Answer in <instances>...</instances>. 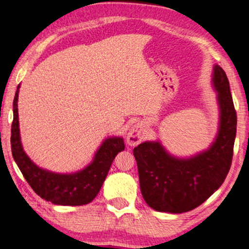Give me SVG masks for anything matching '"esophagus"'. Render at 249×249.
I'll return each instance as SVG.
<instances>
[{
  "label": "esophagus",
  "instance_id": "1",
  "mask_svg": "<svg viewBox=\"0 0 249 249\" xmlns=\"http://www.w3.org/2000/svg\"><path fill=\"white\" fill-rule=\"evenodd\" d=\"M147 125L143 121L137 122L136 124H133L129 130L127 135V142L130 146H137L142 142L143 136H145Z\"/></svg>",
  "mask_w": 249,
  "mask_h": 249
}]
</instances>
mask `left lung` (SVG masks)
Masks as SVG:
<instances>
[{
  "label": "left lung",
  "mask_w": 249,
  "mask_h": 249,
  "mask_svg": "<svg viewBox=\"0 0 249 249\" xmlns=\"http://www.w3.org/2000/svg\"><path fill=\"white\" fill-rule=\"evenodd\" d=\"M212 86L217 92L219 127L208 149L190 157L168 153L160 140L133 149L143 200L154 210L183 213L210 197L225 181L232 160L237 116L225 71L214 65Z\"/></svg>",
  "instance_id": "obj_1"
}]
</instances>
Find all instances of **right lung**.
Returning a JSON list of instances; mask_svg holds the SVG:
<instances>
[{
  "instance_id": "obj_1",
  "label": "right lung",
  "mask_w": 249,
  "mask_h": 249,
  "mask_svg": "<svg viewBox=\"0 0 249 249\" xmlns=\"http://www.w3.org/2000/svg\"><path fill=\"white\" fill-rule=\"evenodd\" d=\"M18 86L13 101V122L11 129V149L18 167L39 196L58 205H83L94 200L106 179L117 154L124 149L122 137L104 139L88 166L75 173H56L39 167L30 160L22 147L18 113Z\"/></svg>"
}]
</instances>
